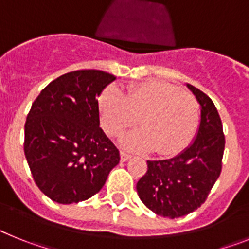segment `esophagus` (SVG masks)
I'll use <instances>...</instances> for the list:
<instances>
[{"instance_id":"1","label":"esophagus","mask_w":249,"mask_h":249,"mask_svg":"<svg viewBox=\"0 0 249 249\" xmlns=\"http://www.w3.org/2000/svg\"><path fill=\"white\" fill-rule=\"evenodd\" d=\"M129 158H131V155H128V153L124 151H121V160H122V162H126Z\"/></svg>"}]
</instances>
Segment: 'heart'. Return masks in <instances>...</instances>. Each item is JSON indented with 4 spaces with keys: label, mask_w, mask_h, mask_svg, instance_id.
<instances>
[{
    "label": "heart",
    "mask_w": 249,
    "mask_h": 249,
    "mask_svg": "<svg viewBox=\"0 0 249 249\" xmlns=\"http://www.w3.org/2000/svg\"><path fill=\"white\" fill-rule=\"evenodd\" d=\"M101 124L111 137L138 123L143 128L122 138L131 149H155L172 156L186 148L199 123V105L192 93L164 81L132 83L124 93L108 86L98 98Z\"/></svg>",
    "instance_id": "1"
}]
</instances>
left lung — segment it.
<instances>
[{
    "label": "left lung",
    "instance_id": "8db88e82",
    "mask_svg": "<svg viewBox=\"0 0 249 249\" xmlns=\"http://www.w3.org/2000/svg\"><path fill=\"white\" fill-rule=\"evenodd\" d=\"M201 105L197 137L187 149L169 160H147V172L137 182V193L152 212L178 218L206 202L222 171L224 138L222 121L206 93L187 85Z\"/></svg>",
    "mask_w": 249,
    "mask_h": 249
}]
</instances>
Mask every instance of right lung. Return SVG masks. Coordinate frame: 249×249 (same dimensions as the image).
I'll return each mask as SVG.
<instances>
[{"label": "right lung", "instance_id": "obj_1", "mask_svg": "<svg viewBox=\"0 0 249 249\" xmlns=\"http://www.w3.org/2000/svg\"><path fill=\"white\" fill-rule=\"evenodd\" d=\"M116 77L77 70L57 77L32 103L25 156L35 183L52 201H86L105 186L120 151L100 127L98 96Z\"/></svg>", "mask_w": 249, "mask_h": 249}]
</instances>
